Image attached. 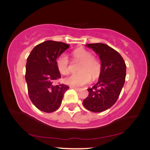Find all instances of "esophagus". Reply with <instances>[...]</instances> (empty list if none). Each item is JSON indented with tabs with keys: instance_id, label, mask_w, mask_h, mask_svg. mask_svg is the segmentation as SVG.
<instances>
[{
	"instance_id": "obj_1",
	"label": "esophagus",
	"mask_w": 150,
	"mask_h": 150,
	"mask_svg": "<svg viewBox=\"0 0 150 150\" xmlns=\"http://www.w3.org/2000/svg\"><path fill=\"white\" fill-rule=\"evenodd\" d=\"M71 88H73V89H75V90H76V91H80V88H78V87H71Z\"/></svg>"
}]
</instances>
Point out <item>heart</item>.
I'll return each instance as SVG.
<instances>
[{
	"label": "heart",
	"instance_id": "obj_1",
	"mask_svg": "<svg viewBox=\"0 0 150 150\" xmlns=\"http://www.w3.org/2000/svg\"><path fill=\"white\" fill-rule=\"evenodd\" d=\"M73 59L80 61L79 73L73 74L66 77L64 82L71 86H82L90 82L91 79L96 80L100 76L101 63L97 58L92 56V53L83 48L75 49L72 53ZM56 66L62 75H66L70 73V61L65 53H62L56 59Z\"/></svg>",
	"mask_w": 150,
	"mask_h": 150
}]
</instances>
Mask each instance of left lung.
<instances>
[{"label":"left lung","instance_id":"8db88e82","mask_svg":"<svg viewBox=\"0 0 150 150\" xmlns=\"http://www.w3.org/2000/svg\"><path fill=\"white\" fill-rule=\"evenodd\" d=\"M87 46L99 54L101 73L99 81L87 89L89 95L83 101L84 106L92 112H101L116 103L125 83L126 65L120 54L105 44H89Z\"/></svg>","mask_w":150,"mask_h":150}]
</instances>
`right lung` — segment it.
Returning <instances> with one entry per match:
<instances>
[{
  "mask_svg": "<svg viewBox=\"0 0 150 150\" xmlns=\"http://www.w3.org/2000/svg\"><path fill=\"white\" fill-rule=\"evenodd\" d=\"M69 47V44L61 42L46 41L36 46L27 58L25 80L29 97L34 106L44 112L56 111L69 88L64 84L54 85L61 77L56 59Z\"/></svg>",
  "mask_w": 150,
  "mask_h": 150,
  "instance_id": "obj_1",
  "label": "right lung"
}]
</instances>
